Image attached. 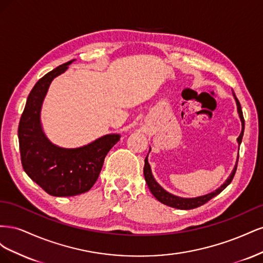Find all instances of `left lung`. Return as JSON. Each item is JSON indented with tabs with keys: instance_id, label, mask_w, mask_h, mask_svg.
<instances>
[{
	"instance_id": "obj_1",
	"label": "left lung",
	"mask_w": 263,
	"mask_h": 263,
	"mask_svg": "<svg viewBox=\"0 0 263 263\" xmlns=\"http://www.w3.org/2000/svg\"><path fill=\"white\" fill-rule=\"evenodd\" d=\"M233 95H234V99L236 101L238 115H239V118H240V121H241V133L239 135V137L237 138L238 145L240 146L241 140H242V136H243V130H245V119H243L240 103H239V101H238V99L236 98L235 93H233ZM150 150H151V148H150ZM150 150H149V153H150ZM148 155H147V157L145 159L144 176H145V180H146V183H147L149 190L151 191V193H153V195L157 198L159 202H161L162 204H164L166 206H170V208L178 209V210H193V209H196V208H198V206H202L203 204L208 203L211 200V198L218 195L222 190H225L230 184V182H232V180L234 179V176H235V173H236V169H237V164H238V158H239V155H238L234 170L232 171V173H230V176L228 177V179L224 183H222V184L218 189L213 191V192H211L209 194H205V195H202V196H197V197H181V196H177V195L169 193L168 191H165L156 181V179L153 176V172H151L150 164L148 162Z\"/></svg>"
}]
</instances>
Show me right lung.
I'll use <instances>...</instances> for the list:
<instances>
[{"label": "right lung", "mask_w": 263, "mask_h": 263, "mask_svg": "<svg viewBox=\"0 0 263 263\" xmlns=\"http://www.w3.org/2000/svg\"><path fill=\"white\" fill-rule=\"evenodd\" d=\"M73 61L39 79L28 95L18 125L24 171L47 193L59 197L87 192L97 182L107 153L121 138L119 134H108L79 148H62L47 138L41 122L43 102L53 79Z\"/></svg>", "instance_id": "1"}]
</instances>
